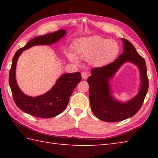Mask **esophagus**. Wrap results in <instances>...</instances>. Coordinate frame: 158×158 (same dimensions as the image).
<instances>
[{
  "label": "esophagus",
  "mask_w": 158,
  "mask_h": 158,
  "mask_svg": "<svg viewBox=\"0 0 158 158\" xmlns=\"http://www.w3.org/2000/svg\"><path fill=\"white\" fill-rule=\"evenodd\" d=\"M81 77L83 79H86L89 77V74L87 72H83L81 73Z\"/></svg>",
  "instance_id": "34e87169"
}]
</instances>
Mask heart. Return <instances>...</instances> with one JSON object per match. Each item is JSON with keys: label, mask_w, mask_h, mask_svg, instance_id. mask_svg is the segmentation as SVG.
I'll list each match as a JSON object with an SVG mask.
<instances>
[{"label": "heart", "mask_w": 158, "mask_h": 158, "mask_svg": "<svg viewBox=\"0 0 158 158\" xmlns=\"http://www.w3.org/2000/svg\"><path fill=\"white\" fill-rule=\"evenodd\" d=\"M74 53H66L70 62L79 64V58L88 60L96 68L106 66L115 60L120 53V45L115 40L94 35L77 39L73 45Z\"/></svg>", "instance_id": "obj_1"}]
</instances>
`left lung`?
<instances>
[{
  "mask_svg": "<svg viewBox=\"0 0 158 158\" xmlns=\"http://www.w3.org/2000/svg\"><path fill=\"white\" fill-rule=\"evenodd\" d=\"M123 52L115 62L100 68L93 69L88 79L89 97L93 113L99 119L106 122H121L132 117L139 111L148 91L145 61L126 39H122ZM130 62L138 67L141 85L138 94L126 103L117 101L112 94L110 81L124 63Z\"/></svg>",
  "mask_w": 158,
  "mask_h": 158,
  "instance_id": "obj_1",
  "label": "left lung"
}]
</instances>
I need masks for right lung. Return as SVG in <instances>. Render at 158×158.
I'll return each instance as SVG.
<instances>
[{
    "label": "right lung",
    "instance_id": "add662e5",
    "mask_svg": "<svg viewBox=\"0 0 158 158\" xmlns=\"http://www.w3.org/2000/svg\"><path fill=\"white\" fill-rule=\"evenodd\" d=\"M66 34V30L60 29L53 33L39 36L31 39L23 48L19 49L15 53L9 71V83L13 100L22 111L35 117L51 118L61 113L68 105L69 97L81 80L79 72L64 74L59 77L51 89L36 97L29 96L23 93L18 85L15 78L17 62L24 50L35 45H52L59 41Z\"/></svg>",
    "mask_w": 158,
    "mask_h": 158
}]
</instances>
